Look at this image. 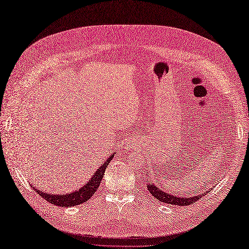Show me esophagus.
Returning <instances> with one entry per match:
<instances>
[{"instance_id":"obj_1","label":"esophagus","mask_w":249,"mask_h":249,"mask_svg":"<svg viewBox=\"0 0 249 249\" xmlns=\"http://www.w3.org/2000/svg\"><path fill=\"white\" fill-rule=\"evenodd\" d=\"M125 146V148H129V147H131V148H133V147H135V141L133 140V139H131V138H129V139H126V141H125V144H124Z\"/></svg>"}]
</instances>
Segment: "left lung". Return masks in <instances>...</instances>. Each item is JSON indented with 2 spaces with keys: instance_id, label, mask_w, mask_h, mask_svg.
<instances>
[{
  "instance_id": "1",
  "label": "left lung",
  "mask_w": 249,
  "mask_h": 249,
  "mask_svg": "<svg viewBox=\"0 0 249 249\" xmlns=\"http://www.w3.org/2000/svg\"><path fill=\"white\" fill-rule=\"evenodd\" d=\"M147 173V171H146ZM148 177V173H147ZM147 190L149 191V193L153 195L155 198H157L161 202H165V203H170V205H176V206H188V205H192L196 200H198L201 196H203V194H207L209 192H201L200 194L197 195H192V196H178V195H173L170 194L169 192L165 191L163 188L158 187L157 185H155L154 183L150 182L148 179L147 180Z\"/></svg>"
}]
</instances>
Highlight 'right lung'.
Segmentation results:
<instances>
[{
	"mask_svg": "<svg viewBox=\"0 0 249 249\" xmlns=\"http://www.w3.org/2000/svg\"><path fill=\"white\" fill-rule=\"evenodd\" d=\"M114 156H115V153L110 155L107 158V160L101 165V167H99V169H96L94 175L88 179V182L85 183L84 186H82L80 189H77L76 191L71 192V193H65V194H54V193L51 194V193L41 191L40 189H38V188L33 187L34 190L35 192L38 193L42 198L48 200L54 206L74 207V206L81 205V203H84L88 199H90V197H91L97 190V188H99L103 179L105 170H106V168L108 167V164L110 163V161L113 159V158H114Z\"/></svg>",
	"mask_w": 249,
	"mask_h": 249,
	"instance_id": "1",
	"label": "right lung"
}]
</instances>
